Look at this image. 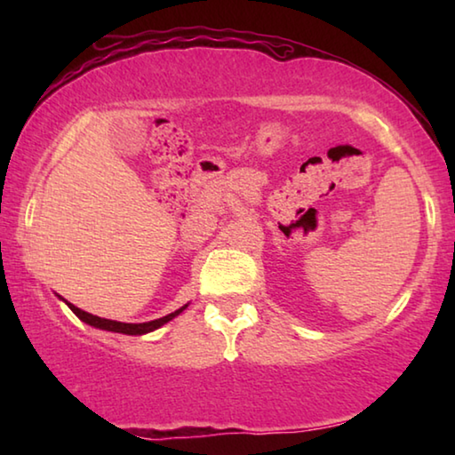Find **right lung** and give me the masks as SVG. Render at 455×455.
Instances as JSON below:
<instances>
[{
    "mask_svg": "<svg viewBox=\"0 0 455 455\" xmlns=\"http://www.w3.org/2000/svg\"><path fill=\"white\" fill-rule=\"evenodd\" d=\"M70 309L76 313V317L82 319L84 323H88V325L96 327V329H104V331H114V333H124V335H144V333H150V331L163 327L164 323H168L171 319H174L176 315H180L184 309H187L188 305L180 307V309H176L174 313L166 315V317H160V319H154V321H148V323H120V321H112V319H102V317H96V315L92 313H86L78 309V307L68 303L66 299H61Z\"/></svg>",
    "mask_w": 455,
    "mask_h": 455,
    "instance_id": "1",
    "label": "right lung"
}]
</instances>
